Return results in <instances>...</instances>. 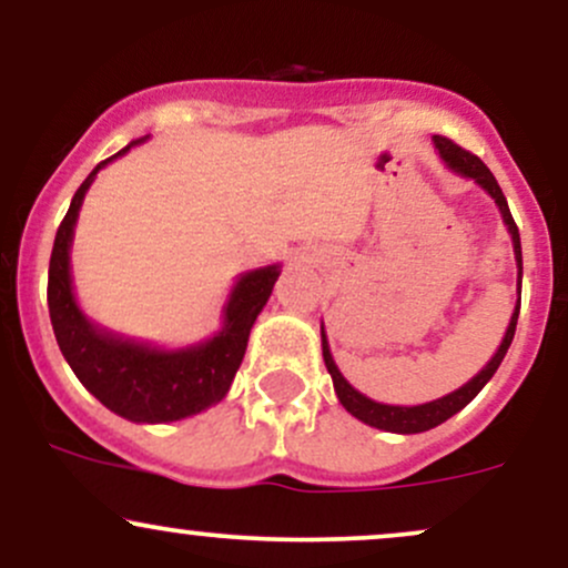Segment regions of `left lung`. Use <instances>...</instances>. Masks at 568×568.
<instances>
[{"label": "left lung", "mask_w": 568, "mask_h": 568, "mask_svg": "<svg viewBox=\"0 0 568 568\" xmlns=\"http://www.w3.org/2000/svg\"><path fill=\"white\" fill-rule=\"evenodd\" d=\"M433 141H435V149H438V152H440V158L446 160V165L452 168L454 173L465 175V179H473L475 184L484 186L486 192L494 197V202H497V205H499L501 219H505L507 232H510V237H513L515 262H518V285H520V277H524V256H520V234H518V226H515V221H513L510 207H507L505 194H501L497 179H494V173L484 165V160L475 158L473 152L462 149L459 143H454L452 139H446V135H433ZM518 312H520V298H518V304H515L510 325H507L505 338H501L499 349L494 352V357L486 363L484 371H480L478 376H473V379L467 382L465 387L454 389L452 395L438 397V400L422 403V406H387V403H376V400H371V397L357 393V389L352 387L347 379H344L342 371L336 368L334 357H331V349H328V338H325V331H321V336H323V361H325V368H328L331 379H334V389H336L338 403H342V406L347 408L352 416H357V419H361V422H366V425L376 427V429H387V433L414 435V433H425V429H433V427L443 425V422L452 419L454 414H459V410L465 408L467 403H470L473 397L486 387V382L491 379L494 374H497L499 363L505 361L507 349H510V344H513L515 325H518Z\"/></svg>", "instance_id": "8db88e82"}]
</instances>
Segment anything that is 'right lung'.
<instances>
[{"instance_id":"1","label":"right lung","mask_w":568,"mask_h":568,"mask_svg":"<svg viewBox=\"0 0 568 568\" xmlns=\"http://www.w3.org/2000/svg\"><path fill=\"white\" fill-rule=\"evenodd\" d=\"M141 141L128 143L109 160L98 162L95 171L82 181V186L71 197L67 216L55 232L53 256H50L48 306L58 347L84 389L93 393L109 410L130 422L162 425V422L200 414L230 393V384L243 363L247 336L275 288L280 266L272 264L264 270L245 272L224 306V328L194 347L158 349L114 336L90 323L77 306L74 291H71L69 251L74 224L84 192L93 184L95 173Z\"/></svg>"}]
</instances>
